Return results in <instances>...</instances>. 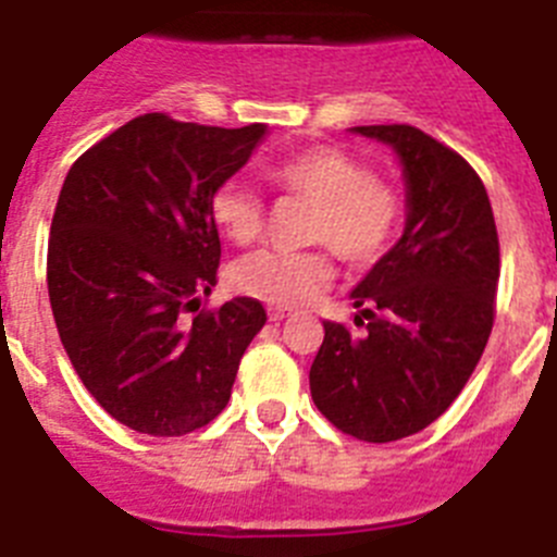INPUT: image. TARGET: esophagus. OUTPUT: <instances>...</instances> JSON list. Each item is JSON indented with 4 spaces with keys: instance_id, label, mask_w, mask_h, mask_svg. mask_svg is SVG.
Instances as JSON below:
<instances>
[{
    "instance_id": "esophagus-1",
    "label": "esophagus",
    "mask_w": 557,
    "mask_h": 557,
    "mask_svg": "<svg viewBox=\"0 0 557 557\" xmlns=\"http://www.w3.org/2000/svg\"><path fill=\"white\" fill-rule=\"evenodd\" d=\"M268 314H270V321L278 323V321H284V318H289V314H293V312H289L287 307H270Z\"/></svg>"
}]
</instances>
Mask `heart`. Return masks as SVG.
<instances>
[{
    "instance_id": "obj_1",
    "label": "heart",
    "mask_w": 557,
    "mask_h": 557,
    "mask_svg": "<svg viewBox=\"0 0 557 557\" xmlns=\"http://www.w3.org/2000/svg\"><path fill=\"white\" fill-rule=\"evenodd\" d=\"M264 181L284 198L309 203L304 243L332 248L351 268H371L393 248L405 218L401 191L371 166L339 147H307L262 170ZM211 220L236 245L264 234V206L256 191L223 184L211 195ZM312 250H259L231 268L239 293L273 307H298L323 293L334 278L332 253Z\"/></svg>"
}]
</instances>
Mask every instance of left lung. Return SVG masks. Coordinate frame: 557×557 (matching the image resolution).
<instances>
[{
    "label": "left lung",
    "instance_id": "obj_1",
    "mask_svg": "<svg viewBox=\"0 0 557 557\" xmlns=\"http://www.w3.org/2000/svg\"><path fill=\"white\" fill-rule=\"evenodd\" d=\"M354 131L401 159L407 223L351 293L366 334L323 323L309 391L339 432L391 444L444 416L474 373L494 329L499 236L488 191L460 152L412 125Z\"/></svg>",
    "mask_w": 557,
    "mask_h": 557
}]
</instances>
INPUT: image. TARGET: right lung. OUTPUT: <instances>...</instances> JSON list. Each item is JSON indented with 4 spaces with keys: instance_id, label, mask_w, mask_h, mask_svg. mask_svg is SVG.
Listing matches in <instances>:
<instances>
[{
    "instance_id": "right-lung-1",
    "label": "right lung",
    "mask_w": 557,
    "mask_h": 557,
    "mask_svg": "<svg viewBox=\"0 0 557 557\" xmlns=\"http://www.w3.org/2000/svg\"><path fill=\"white\" fill-rule=\"evenodd\" d=\"M262 136L264 125L145 113L88 147L63 181L49 228V304L86 391L131 430L178 437L214 421L268 321L256 298L200 309L220 268L211 195Z\"/></svg>"
}]
</instances>
